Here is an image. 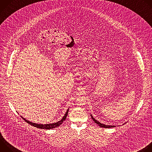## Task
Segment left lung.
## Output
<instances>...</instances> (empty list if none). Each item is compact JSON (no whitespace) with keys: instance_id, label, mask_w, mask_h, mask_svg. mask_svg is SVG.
Wrapping results in <instances>:
<instances>
[{"instance_id":"1","label":"left lung","mask_w":152,"mask_h":152,"mask_svg":"<svg viewBox=\"0 0 152 152\" xmlns=\"http://www.w3.org/2000/svg\"><path fill=\"white\" fill-rule=\"evenodd\" d=\"M91 117L92 118V119L93 120V121L97 124H98L100 127H103V128H111V127H115V126H109V125H106V124H102L100 123V122H99L97 120H96L95 118H94L92 116V115L91 114Z\"/></svg>"}]
</instances>
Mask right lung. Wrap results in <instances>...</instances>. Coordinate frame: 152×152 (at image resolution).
<instances>
[{"instance_id": "1", "label": "right lung", "mask_w": 152, "mask_h": 152, "mask_svg": "<svg viewBox=\"0 0 152 152\" xmlns=\"http://www.w3.org/2000/svg\"><path fill=\"white\" fill-rule=\"evenodd\" d=\"M68 113H69V110H67L66 114L64 115V116L62 117V118L56 122V123H52V124H37V123H32L31 121H29L28 120H26L25 118H23V117H21L26 122H27L28 123H29V124L34 126V127H36L37 128H39V129H53V128H55V127H57L58 126H59L61 124H62L63 123V122L66 120V117L68 115Z\"/></svg>"}]
</instances>
